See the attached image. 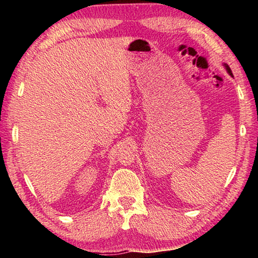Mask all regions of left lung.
Segmentation results:
<instances>
[{
  "mask_svg": "<svg viewBox=\"0 0 258 258\" xmlns=\"http://www.w3.org/2000/svg\"><path fill=\"white\" fill-rule=\"evenodd\" d=\"M223 66L225 67V69H226V72H228V73H229V75H231V76H233V75H232V72H231V69H230V67L228 66V64H226V63H224V64H223Z\"/></svg>",
  "mask_w": 258,
  "mask_h": 258,
  "instance_id": "obj_1",
  "label": "left lung"
}]
</instances>
